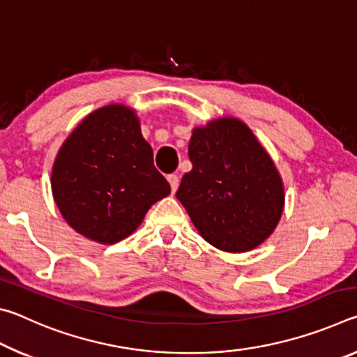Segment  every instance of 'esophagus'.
Returning a JSON list of instances; mask_svg holds the SVG:
<instances>
[{
	"label": "esophagus",
	"instance_id": "1",
	"mask_svg": "<svg viewBox=\"0 0 357 357\" xmlns=\"http://www.w3.org/2000/svg\"><path fill=\"white\" fill-rule=\"evenodd\" d=\"M168 183H170V185H172V192L174 193L178 190V185H179V178H178V174H170V176H168Z\"/></svg>",
	"mask_w": 357,
	"mask_h": 357
}]
</instances>
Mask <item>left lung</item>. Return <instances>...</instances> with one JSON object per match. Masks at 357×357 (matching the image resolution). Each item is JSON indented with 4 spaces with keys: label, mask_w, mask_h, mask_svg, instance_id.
Masks as SVG:
<instances>
[{
    "label": "left lung",
    "mask_w": 357,
    "mask_h": 357,
    "mask_svg": "<svg viewBox=\"0 0 357 357\" xmlns=\"http://www.w3.org/2000/svg\"><path fill=\"white\" fill-rule=\"evenodd\" d=\"M192 170L176 192L198 233L215 249L243 253L279 223L285 189L271 155L249 126L223 116L192 130Z\"/></svg>",
    "instance_id": "left-lung-1"
}]
</instances>
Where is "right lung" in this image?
Wrapping results in <instances>:
<instances>
[{"label": "right lung", "mask_w": 357, "mask_h": 357, "mask_svg": "<svg viewBox=\"0 0 357 357\" xmlns=\"http://www.w3.org/2000/svg\"><path fill=\"white\" fill-rule=\"evenodd\" d=\"M52 192L64 220L89 241L114 244L170 195L155 170L134 108L110 104L89 113L59 148Z\"/></svg>", "instance_id": "1"}]
</instances>
